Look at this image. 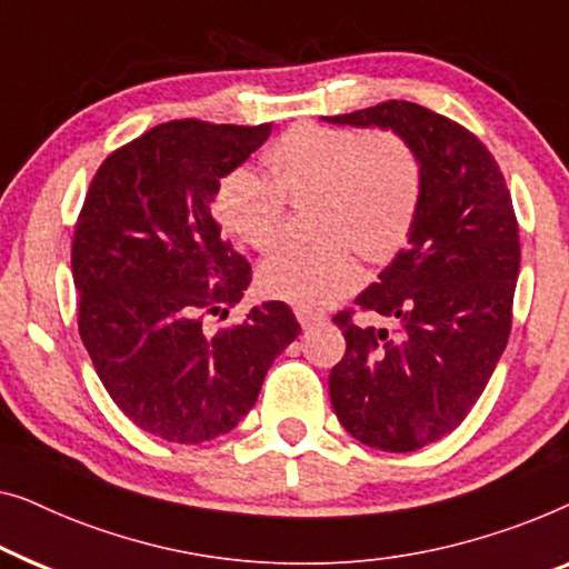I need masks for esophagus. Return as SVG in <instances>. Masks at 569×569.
<instances>
[{
    "mask_svg": "<svg viewBox=\"0 0 569 569\" xmlns=\"http://www.w3.org/2000/svg\"><path fill=\"white\" fill-rule=\"evenodd\" d=\"M296 319H299V325L303 330H311V327L322 325L325 322V315L322 311H315V309H307V307H296Z\"/></svg>",
    "mask_w": 569,
    "mask_h": 569,
    "instance_id": "1",
    "label": "esophagus"
}]
</instances>
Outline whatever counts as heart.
Listing matches in <instances>:
<instances>
[{"label":"heart","mask_w":569,"mask_h":569,"mask_svg":"<svg viewBox=\"0 0 569 569\" xmlns=\"http://www.w3.org/2000/svg\"><path fill=\"white\" fill-rule=\"evenodd\" d=\"M262 162L268 174L237 167L213 196L221 227L268 250L283 234L288 206H309L315 244L281 247L260 262V288L296 307H327L361 281V252L391 262L410 242L426 198V164L395 128L299 126Z\"/></svg>","instance_id":"obj_1"}]
</instances>
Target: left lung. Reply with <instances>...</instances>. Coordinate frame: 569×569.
I'll use <instances>...</instances> for the list:
<instances>
[{
  "mask_svg": "<svg viewBox=\"0 0 569 569\" xmlns=\"http://www.w3.org/2000/svg\"><path fill=\"white\" fill-rule=\"evenodd\" d=\"M330 123L395 128L418 147L426 198L410 244L358 293V309L397 330L338 311L346 356L330 373L342 428L381 451H418L467 418L508 346L521 270L506 178L482 141L451 118L387 100Z\"/></svg>",
  "mask_w": 569,
  "mask_h": 569,
  "instance_id": "1",
  "label": "left lung"
}]
</instances>
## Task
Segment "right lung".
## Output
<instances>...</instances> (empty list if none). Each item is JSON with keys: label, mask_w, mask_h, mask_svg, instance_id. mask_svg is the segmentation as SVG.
<instances>
[{"label": "right lung", "mask_w": 569, "mask_h": 569, "mask_svg": "<svg viewBox=\"0 0 569 569\" xmlns=\"http://www.w3.org/2000/svg\"><path fill=\"white\" fill-rule=\"evenodd\" d=\"M270 128L159 123L108 154L79 211L71 242L79 338L126 418L170 443L229 433L301 332L283 301L252 307L216 335L203 330L206 317H227L252 281L211 201Z\"/></svg>", "instance_id": "right-lung-1"}]
</instances>
